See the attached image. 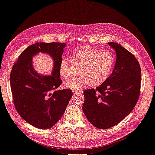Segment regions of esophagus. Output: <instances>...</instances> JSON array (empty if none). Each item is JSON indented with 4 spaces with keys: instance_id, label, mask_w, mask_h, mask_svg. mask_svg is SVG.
I'll return each mask as SVG.
<instances>
[{
    "instance_id": "34e87169",
    "label": "esophagus",
    "mask_w": 155,
    "mask_h": 155,
    "mask_svg": "<svg viewBox=\"0 0 155 155\" xmlns=\"http://www.w3.org/2000/svg\"><path fill=\"white\" fill-rule=\"evenodd\" d=\"M78 92H79V93H82L83 91H73V93H78Z\"/></svg>"
}]
</instances>
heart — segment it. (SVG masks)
I'll use <instances>...</instances> for the list:
<instances>
[{
  "label": "heart",
  "mask_w": 155,
  "mask_h": 155,
  "mask_svg": "<svg viewBox=\"0 0 155 155\" xmlns=\"http://www.w3.org/2000/svg\"><path fill=\"white\" fill-rule=\"evenodd\" d=\"M76 60L81 62L79 73L81 76L64 83V87L72 90L81 89L89 85H100L110 77L115 66V57L110 51L100 50L88 45L83 46L74 53ZM60 75L65 79L73 77L70 63L68 59L61 61Z\"/></svg>",
  "instance_id": "b5f03b06"
}]
</instances>
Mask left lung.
Masks as SVG:
<instances>
[{"label": "left lung", "mask_w": 155, "mask_h": 155, "mask_svg": "<svg viewBox=\"0 0 155 155\" xmlns=\"http://www.w3.org/2000/svg\"><path fill=\"white\" fill-rule=\"evenodd\" d=\"M116 62L110 77L96 89L84 91L83 111L89 122L100 129L115 126L130 113L138 100L141 87V68L128 50L115 42Z\"/></svg>", "instance_id": "obj_1"}]
</instances>
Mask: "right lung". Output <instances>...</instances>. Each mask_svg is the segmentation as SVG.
I'll use <instances>...</instances> for the list:
<instances>
[{
    "label": "right lung",
    "instance_id": "right-lung-1",
    "mask_svg": "<svg viewBox=\"0 0 155 155\" xmlns=\"http://www.w3.org/2000/svg\"><path fill=\"white\" fill-rule=\"evenodd\" d=\"M65 43L37 42L19 55L10 74V86L15 107L28 123L39 129L54 126L64 114L72 97L69 89L57 90L62 80L59 68ZM49 54L54 62L52 74L44 76L33 68L32 57L38 52Z\"/></svg>",
    "mask_w": 155,
    "mask_h": 155
}]
</instances>
